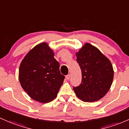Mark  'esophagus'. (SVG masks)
Wrapping results in <instances>:
<instances>
[{
	"instance_id": "1",
	"label": "esophagus",
	"mask_w": 129,
	"mask_h": 129,
	"mask_svg": "<svg viewBox=\"0 0 129 129\" xmlns=\"http://www.w3.org/2000/svg\"><path fill=\"white\" fill-rule=\"evenodd\" d=\"M66 78L67 79V80H70V74H69V75H66Z\"/></svg>"
}]
</instances>
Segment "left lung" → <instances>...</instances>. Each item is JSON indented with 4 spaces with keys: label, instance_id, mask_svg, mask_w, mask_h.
I'll use <instances>...</instances> for the list:
<instances>
[{
    "label": "left lung",
    "instance_id": "1",
    "mask_svg": "<svg viewBox=\"0 0 129 129\" xmlns=\"http://www.w3.org/2000/svg\"><path fill=\"white\" fill-rule=\"evenodd\" d=\"M76 60L81 69V83L73 87L76 95L85 102L101 99L111 87L114 70L111 62L99 49L86 43L76 53Z\"/></svg>",
    "mask_w": 129,
    "mask_h": 129
}]
</instances>
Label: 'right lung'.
<instances>
[{
    "label": "right lung",
    "mask_w": 129,
    "mask_h": 129,
    "mask_svg": "<svg viewBox=\"0 0 129 129\" xmlns=\"http://www.w3.org/2000/svg\"><path fill=\"white\" fill-rule=\"evenodd\" d=\"M48 44L40 43L30 49L19 69L21 86L28 95L40 103H48L57 95L65 76Z\"/></svg>",
    "instance_id": "1"
}]
</instances>
